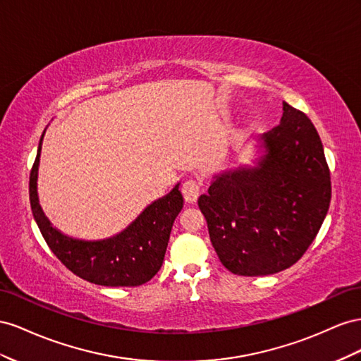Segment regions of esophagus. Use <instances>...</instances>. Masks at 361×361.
<instances>
[{"label":"esophagus","instance_id":"esophagus-1","mask_svg":"<svg viewBox=\"0 0 361 361\" xmlns=\"http://www.w3.org/2000/svg\"><path fill=\"white\" fill-rule=\"evenodd\" d=\"M200 184L195 181V180H188L183 183L181 186V192H183V197L186 200V202H197L198 197H200Z\"/></svg>","mask_w":361,"mask_h":361}]
</instances>
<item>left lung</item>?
Instances as JSON below:
<instances>
[{
	"label": "left lung",
	"mask_w": 361,
	"mask_h": 361,
	"mask_svg": "<svg viewBox=\"0 0 361 361\" xmlns=\"http://www.w3.org/2000/svg\"><path fill=\"white\" fill-rule=\"evenodd\" d=\"M254 148L251 163L214 172L198 200L219 260L243 276L300 260L331 200L322 142L302 111L283 102L280 126L255 137Z\"/></svg>",
	"instance_id": "8db88e82"
}]
</instances>
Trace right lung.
Returning a JSON list of instances; mask_svg holds the SVG:
<instances>
[{
    "instance_id": "1",
    "label": "right lung",
    "mask_w": 361,
    "mask_h": 361,
    "mask_svg": "<svg viewBox=\"0 0 361 361\" xmlns=\"http://www.w3.org/2000/svg\"><path fill=\"white\" fill-rule=\"evenodd\" d=\"M30 173V204L45 242L69 271L83 280L107 287H133L149 281L166 254L175 218L183 209L180 183L164 197L152 201L122 231L106 239L86 240L61 233L53 226L39 204L37 178L42 140Z\"/></svg>"
}]
</instances>
